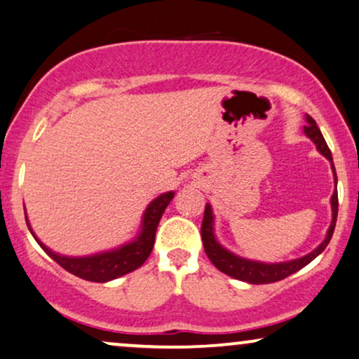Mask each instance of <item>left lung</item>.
<instances>
[{
    "instance_id": "8db88e82",
    "label": "left lung",
    "mask_w": 359,
    "mask_h": 359,
    "mask_svg": "<svg viewBox=\"0 0 359 359\" xmlns=\"http://www.w3.org/2000/svg\"><path fill=\"white\" fill-rule=\"evenodd\" d=\"M306 121L308 124L305 126V134L316 144L318 151L323 154L330 162H333V156H331L330 147L326 146L323 134H321L318 126H316L315 119L306 114ZM333 170H334V165H333ZM337 180H338L337 172H334V182H337ZM331 207H333V220H331L328 235H326L325 242L321 243L316 250L308 253L306 257L297 258V260L285 262V263H271L270 265V263H258V262L245 260V258H240L237 255H233V253L226 252L225 248H222L220 245L217 243L215 237H213V229H212L213 217H212L210 205H205V212H203V220L201 226L203 250H205L207 257L210 258V262L215 265V269L224 271L225 275L233 276V278L248 281V283H253V285H265V283H273V281H280L294 273V271L302 270L303 266L308 265V263L313 260V258L318 257L320 253L326 248V245L330 243L331 237H333L334 225H337V217H338V190H334L333 197H331Z\"/></svg>"
}]
</instances>
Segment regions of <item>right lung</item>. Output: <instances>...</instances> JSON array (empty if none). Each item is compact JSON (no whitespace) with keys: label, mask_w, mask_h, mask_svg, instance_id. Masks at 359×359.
Returning a JSON list of instances; mask_svg holds the SVG:
<instances>
[{"label":"right lung","mask_w":359,"mask_h":359,"mask_svg":"<svg viewBox=\"0 0 359 359\" xmlns=\"http://www.w3.org/2000/svg\"><path fill=\"white\" fill-rule=\"evenodd\" d=\"M172 198H174V192H167L162 194L161 197H157L154 202H151V205L147 207L146 213H144L142 232H140L139 237L135 238L133 243H127L124 247L117 248V250L99 253V255L94 257L72 258L57 255V253L49 250L48 247H44V245L36 238L28 220H26V224H28V229L31 230V233H33L36 242L39 243V247L43 248L57 265H61L62 269L69 271V273L79 276V278L83 280L104 283V281L114 280L117 276L130 273V271L139 269V266L147 260L154 248V242H156L157 225L158 222H161L162 213H164L165 207L169 205Z\"/></svg>","instance_id":"add662e5"}]
</instances>
